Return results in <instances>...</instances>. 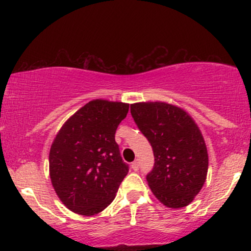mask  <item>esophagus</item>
I'll return each mask as SVG.
<instances>
[{"instance_id": "1", "label": "esophagus", "mask_w": 251, "mask_h": 251, "mask_svg": "<svg viewBox=\"0 0 251 251\" xmlns=\"http://www.w3.org/2000/svg\"><path fill=\"white\" fill-rule=\"evenodd\" d=\"M131 168L133 169L134 171H138V170H139V162H138V160H134V162L132 163Z\"/></svg>"}]
</instances>
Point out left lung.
I'll return each instance as SVG.
<instances>
[{
  "label": "left lung",
  "instance_id": "obj_1",
  "mask_svg": "<svg viewBox=\"0 0 251 251\" xmlns=\"http://www.w3.org/2000/svg\"><path fill=\"white\" fill-rule=\"evenodd\" d=\"M131 114L148 138L154 165L146 176L150 189L168 208L189 205L205 183L209 158L197 124L184 109L166 102H137Z\"/></svg>",
  "mask_w": 251,
  "mask_h": 251
}]
</instances>
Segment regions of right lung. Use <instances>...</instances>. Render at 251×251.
Returning <instances> with one entry per match:
<instances>
[{
  "mask_svg": "<svg viewBox=\"0 0 251 251\" xmlns=\"http://www.w3.org/2000/svg\"><path fill=\"white\" fill-rule=\"evenodd\" d=\"M128 106L92 100L57 132L50 151V176L57 197L71 211L99 214L116 197L128 165L114 135Z\"/></svg>",
  "mask_w": 251,
  "mask_h": 251,
  "instance_id": "right-lung-1",
  "label": "right lung"
}]
</instances>
